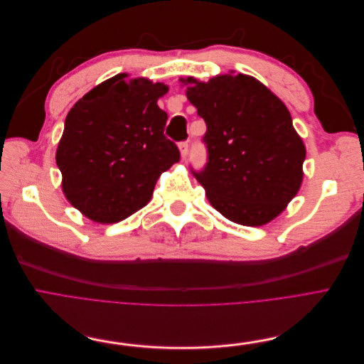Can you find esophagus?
I'll return each mask as SVG.
<instances>
[{
  "label": "esophagus",
  "mask_w": 364,
  "mask_h": 364,
  "mask_svg": "<svg viewBox=\"0 0 364 364\" xmlns=\"http://www.w3.org/2000/svg\"><path fill=\"white\" fill-rule=\"evenodd\" d=\"M188 148H189V145H188V141L179 142V149H181V155H182V159H185L186 155H188Z\"/></svg>",
  "instance_id": "34e87169"
}]
</instances>
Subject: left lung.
<instances>
[{
    "instance_id": "left-lung-1",
    "label": "left lung",
    "mask_w": 364,
    "mask_h": 364,
    "mask_svg": "<svg viewBox=\"0 0 364 364\" xmlns=\"http://www.w3.org/2000/svg\"><path fill=\"white\" fill-rule=\"evenodd\" d=\"M186 97L207 130V163L193 175L225 218L246 227L279 216L302 183L305 146L284 103L256 78L189 77Z\"/></svg>"
}]
</instances>
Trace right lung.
<instances>
[{
  "label": "right lung",
  "instance_id": "add662e5",
  "mask_svg": "<svg viewBox=\"0 0 364 364\" xmlns=\"http://www.w3.org/2000/svg\"><path fill=\"white\" fill-rule=\"evenodd\" d=\"M124 78L103 81L75 103L56 152L68 201L100 223L142 209L161 173L181 160L164 136L167 114L157 105L167 85Z\"/></svg>",
  "mask_w": 364,
  "mask_h": 364
}]
</instances>
